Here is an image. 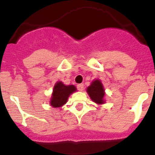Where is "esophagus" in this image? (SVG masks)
<instances>
[{
	"label": "esophagus",
	"mask_w": 155,
	"mask_h": 155,
	"mask_svg": "<svg viewBox=\"0 0 155 155\" xmlns=\"http://www.w3.org/2000/svg\"><path fill=\"white\" fill-rule=\"evenodd\" d=\"M77 87H78V89L80 91H81L84 90V84H78V86H77Z\"/></svg>",
	"instance_id": "34e87169"
}]
</instances>
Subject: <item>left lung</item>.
I'll return each instance as SVG.
<instances>
[{
	"label": "left lung",
	"mask_w": 155,
	"mask_h": 155,
	"mask_svg": "<svg viewBox=\"0 0 155 155\" xmlns=\"http://www.w3.org/2000/svg\"><path fill=\"white\" fill-rule=\"evenodd\" d=\"M87 92L93 102L97 104H103L105 102V89L102 82L99 80H94L91 82V85L87 88Z\"/></svg>",
	"instance_id": "8db88e82"
}]
</instances>
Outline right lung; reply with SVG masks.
Segmentation results:
<instances>
[{
	"label": "right lung",
	"instance_id": "1",
	"mask_svg": "<svg viewBox=\"0 0 155 155\" xmlns=\"http://www.w3.org/2000/svg\"><path fill=\"white\" fill-rule=\"evenodd\" d=\"M75 91H77V89L74 85H65L61 81L57 82L53 87L50 105L54 108L61 107L68 102L70 94Z\"/></svg>",
	"mask_w": 155,
	"mask_h": 155
}]
</instances>
